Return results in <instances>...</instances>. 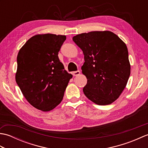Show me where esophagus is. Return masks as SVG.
Listing matches in <instances>:
<instances>
[{
	"mask_svg": "<svg viewBox=\"0 0 148 148\" xmlns=\"http://www.w3.org/2000/svg\"><path fill=\"white\" fill-rule=\"evenodd\" d=\"M80 74V71H74L72 72V75H73L74 76H79Z\"/></svg>",
	"mask_w": 148,
	"mask_h": 148,
	"instance_id": "obj_1",
	"label": "esophagus"
}]
</instances>
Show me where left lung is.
<instances>
[{
  "instance_id": "left-lung-1",
  "label": "left lung",
  "mask_w": 148,
  "mask_h": 148,
  "mask_svg": "<svg viewBox=\"0 0 148 148\" xmlns=\"http://www.w3.org/2000/svg\"><path fill=\"white\" fill-rule=\"evenodd\" d=\"M82 50V73L87 78L84 94L96 104H111L126 87L130 74L125 43L111 31H93L74 36Z\"/></svg>"
}]
</instances>
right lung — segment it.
<instances>
[{"instance_id":"obj_1","label":"right lung","mask_w":148,"mask_h":148,"mask_svg":"<svg viewBox=\"0 0 148 148\" xmlns=\"http://www.w3.org/2000/svg\"><path fill=\"white\" fill-rule=\"evenodd\" d=\"M65 39V36L37 34L18 52L16 81L27 101L40 111H51L62 102L72 77L58 56Z\"/></svg>"}]
</instances>
